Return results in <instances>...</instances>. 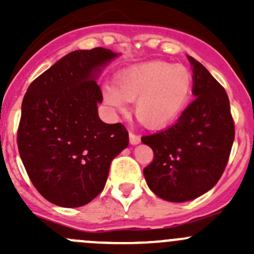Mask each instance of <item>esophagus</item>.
<instances>
[{
  "label": "esophagus",
  "mask_w": 254,
  "mask_h": 254,
  "mask_svg": "<svg viewBox=\"0 0 254 254\" xmlns=\"http://www.w3.org/2000/svg\"><path fill=\"white\" fill-rule=\"evenodd\" d=\"M129 137H130V143H131V145H137V143H140V141H141V137L131 131H130Z\"/></svg>",
  "instance_id": "obj_1"
}]
</instances>
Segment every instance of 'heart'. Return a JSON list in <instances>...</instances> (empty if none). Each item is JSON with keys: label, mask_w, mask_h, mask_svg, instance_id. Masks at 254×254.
<instances>
[{"label": "heart", "mask_w": 254, "mask_h": 254, "mask_svg": "<svg viewBox=\"0 0 254 254\" xmlns=\"http://www.w3.org/2000/svg\"><path fill=\"white\" fill-rule=\"evenodd\" d=\"M117 87L104 86L106 103L115 112L125 113L127 102H134L137 119L151 129L171 124L186 107L193 75L182 65L151 61L122 71L115 79Z\"/></svg>", "instance_id": "b5f03b06"}]
</instances>
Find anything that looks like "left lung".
Listing matches in <instances>:
<instances>
[{
	"mask_svg": "<svg viewBox=\"0 0 254 254\" xmlns=\"http://www.w3.org/2000/svg\"><path fill=\"white\" fill-rule=\"evenodd\" d=\"M193 102L173 125L146 135L153 151L143 168L148 188L161 199L183 203L203 195L221 178L235 140V124L224 87L195 59Z\"/></svg>",
	"mask_w": 254,
	"mask_h": 254,
	"instance_id": "left-lung-1",
	"label": "left lung"
}]
</instances>
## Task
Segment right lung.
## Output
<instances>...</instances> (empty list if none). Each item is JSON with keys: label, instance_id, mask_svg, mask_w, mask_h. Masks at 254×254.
Returning <instances> with one entry per match:
<instances>
[{"label": "right lung", "instance_id": "obj_1", "mask_svg": "<svg viewBox=\"0 0 254 254\" xmlns=\"http://www.w3.org/2000/svg\"><path fill=\"white\" fill-rule=\"evenodd\" d=\"M118 54L76 50L28 87L18 127V151L33 186L47 200L78 207L106 186L111 162L129 145L120 123L98 117L103 101L96 79Z\"/></svg>", "mask_w": 254, "mask_h": 254}]
</instances>
